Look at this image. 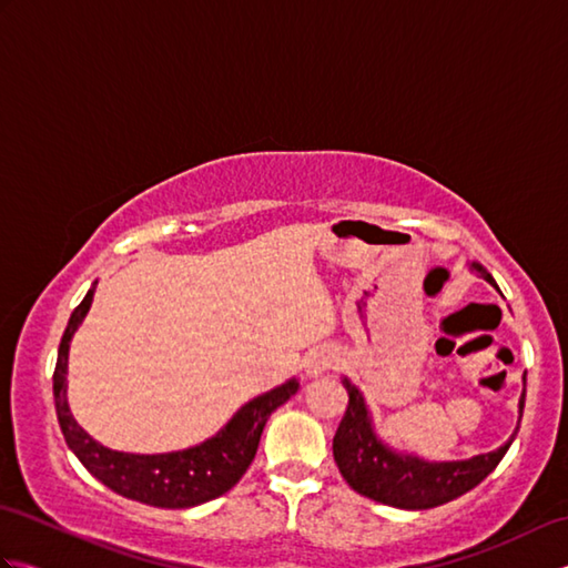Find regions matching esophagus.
<instances>
[{"instance_id": "obj_1", "label": "esophagus", "mask_w": 568, "mask_h": 568, "mask_svg": "<svg viewBox=\"0 0 568 568\" xmlns=\"http://www.w3.org/2000/svg\"><path fill=\"white\" fill-rule=\"evenodd\" d=\"M336 364V354L329 352V348H315L310 352L305 358V371L310 378H317L322 373H327Z\"/></svg>"}]
</instances>
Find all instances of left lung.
<instances>
[{
    "label": "left lung",
    "mask_w": 568,
    "mask_h": 568,
    "mask_svg": "<svg viewBox=\"0 0 568 568\" xmlns=\"http://www.w3.org/2000/svg\"><path fill=\"white\" fill-rule=\"evenodd\" d=\"M474 268L490 285H496L493 275L484 271V265L474 263ZM342 383L348 393V405L339 429L334 434V462L346 484L356 493L376 503L393 505V508L427 510L464 496L500 464L517 434L515 429L500 449L466 458V462H425V458L413 454H397L378 439L361 390L348 378ZM523 409L525 393L520 397V419Z\"/></svg>",
    "instance_id": "1"
}]
</instances>
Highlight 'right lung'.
<instances>
[{
  "label": "right lung",
  "instance_id": "1",
  "mask_svg": "<svg viewBox=\"0 0 568 568\" xmlns=\"http://www.w3.org/2000/svg\"><path fill=\"white\" fill-rule=\"evenodd\" d=\"M94 285L82 303L72 310L65 334L58 346L53 397L65 444L80 458V464L94 478L102 480L106 488H112L124 498L153 505V508H195V505L224 496L226 490H232L239 484V478L246 474L253 456H256L265 422L277 407L291 400L300 383L293 378L253 397L226 422L224 429L216 432L207 442L190 446V449L171 454H124L106 449L100 442H94L70 415L65 381L70 339L90 312Z\"/></svg>",
  "mask_w": 568,
  "mask_h": 568
}]
</instances>
